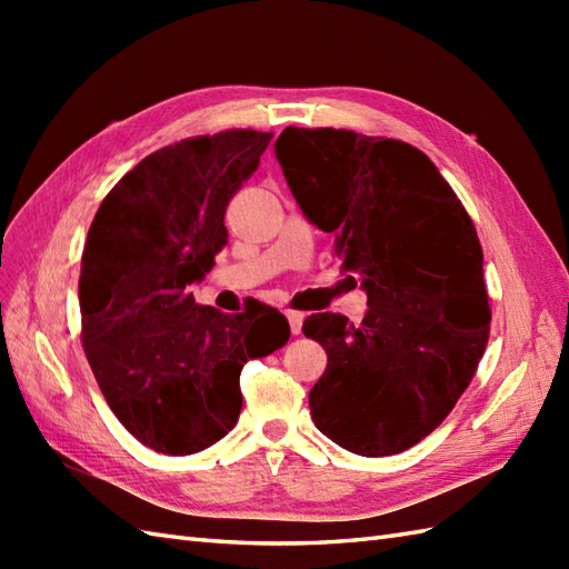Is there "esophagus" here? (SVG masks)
<instances>
[{
  "instance_id": "esophagus-1",
  "label": "esophagus",
  "mask_w": 569,
  "mask_h": 569,
  "mask_svg": "<svg viewBox=\"0 0 569 569\" xmlns=\"http://www.w3.org/2000/svg\"><path fill=\"white\" fill-rule=\"evenodd\" d=\"M286 318H288V325H291V332H293V335H300V332H303V320H306L303 312L288 310V312H286Z\"/></svg>"
}]
</instances>
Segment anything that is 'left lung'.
I'll use <instances>...</instances> for the list:
<instances>
[{"label": "left lung", "instance_id": "1", "mask_svg": "<svg viewBox=\"0 0 569 569\" xmlns=\"http://www.w3.org/2000/svg\"><path fill=\"white\" fill-rule=\"evenodd\" d=\"M276 159L308 222L335 234L369 306L361 325L335 312L303 325L328 352L308 396L316 428L355 455L403 452L447 418L487 349L477 229L410 143L288 127Z\"/></svg>", "mask_w": 569, "mask_h": 569}]
</instances>
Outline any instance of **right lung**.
I'll return each mask as SVG.
<instances>
[{
	"label": "right lung",
	"instance_id": "1",
	"mask_svg": "<svg viewBox=\"0 0 569 569\" xmlns=\"http://www.w3.org/2000/svg\"><path fill=\"white\" fill-rule=\"evenodd\" d=\"M269 141L232 129L153 151L90 224L78 283L84 355L112 413L156 452L222 440L241 410V367L291 337L276 308L227 316L190 293L224 249L227 204Z\"/></svg>",
	"mask_w": 569,
	"mask_h": 569
}]
</instances>
